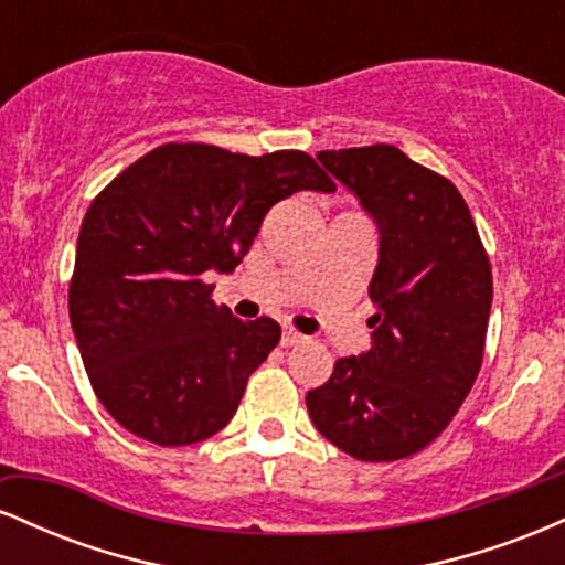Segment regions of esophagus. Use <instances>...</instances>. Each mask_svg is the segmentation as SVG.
I'll return each mask as SVG.
<instances>
[{"label": "esophagus", "instance_id": "34e87169", "mask_svg": "<svg viewBox=\"0 0 565 565\" xmlns=\"http://www.w3.org/2000/svg\"><path fill=\"white\" fill-rule=\"evenodd\" d=\"M305 337L297 332V329H284L281 332V345L284 348H291V345H297V342H302Z\"/></svg>", "mask_w": 565, "mask_h": 565}]
</instances>
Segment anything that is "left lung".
<instances>
[{"mask_svg": "<svg viewBox=\"0 0 565 565\" xmlns=\"http://www.w3.org/2000/svg\"><path fill=\"white\" fill-rule=\"evenodd\" d=\"M380 231L369 297L372 348L337 359L305 395L316 430L361 462L433 444L481 372L491 265L462 193L387 142L319 151Z\"/></svg>", "mask_w": 565, "mask_h": 565, "instance_id": "obj_1", "label": "left lung"}]
</instances>
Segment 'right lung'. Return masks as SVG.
Instances as JSON below:
<instances>
[{
	"instance_id": "obj_1",
	"label": "right lung",
	"mask_w": 565,
	"mask_h": 565,
	"mask_svg": "<svg viewBox=\"0 0 565 565\" xmlns=\"http://www.w3.org/2000/svg\"><path fill=\"white\" fill-rule=\"evenodd\" d=\"M297 191H334L302 151L164 142L93 199L68 316L93 391L125 430L188 446L231 423L281 327L215 305L204 274H231L270 206Z\"/></svg>"
}]
</instances>
